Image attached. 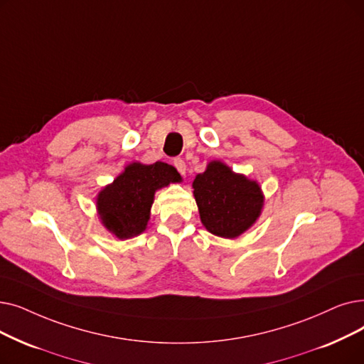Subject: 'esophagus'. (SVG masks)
Masks as SVG:
<instances>
[{
	"label": "esophagus",
	"instance_id": "esophagus-1",
	"mask_svg": "<svg viewBox=\"0 0 364 364\" xmlns=\"http://www.w3.org/2000/svg\"><path fill=\"white\" fill-rule=\"evenodd\" d=\"M173 166L177 168V171L181 173V176H186L187 166H186V162L183 159H176V161H173Z\"/></svg>",
	"mask_w": 364,
	"mask_h": 364
}]
</instances>
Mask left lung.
<instances>
[{
    "mask_svg": "<svg viewBox=\"0 0 364 364\" xmlns=\"http://www.w3.org/2000/svg\"><path fill=\"white\" fill-rule=\"evenodd\" d=\"M192 187L202 225L220 238H238L262 214L264 196L260 184L221 161H211Z\"/></svg>",
    "mask_w": 364,
    "mask_h": 364,
    "instance_id": "left-lung-1",
    "label": "left lung"
}]
</instances>
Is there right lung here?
<instances>
[{"mask_svg": "<svg viewBox=\"0 0 364 364\" xmlns=\"http://www.w3.org/2000/svg\"><path fill=\"white\" fill-rule=\"evenodd\" d=\"M180 181L177 169L156 162H132L113 183L102 187L97 196L101 225L117 240H131L147 229L154 193L171 183Z\"/></svg>", "mask_w": 364, "mask_h": 364, "instance_id": "obj_1", "label": "right lung"}]
</instances>
